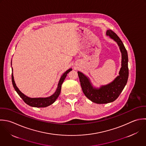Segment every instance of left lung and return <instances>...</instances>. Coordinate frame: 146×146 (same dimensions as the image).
I'll list each match as a JSON object with an SVG mask.
<instances>
[{"label": "left lung", "instance_id": "1", "mask_svg": "<svg viewBox=\"0 0 146 146\" xmlns=\"http://www.w3.org/2000/svg\"><path fill=\"white\" fill-rule=\"evenodd\" d=\"M106 35L117 42L122 53V68L119 73V76L111 83L101 86L100 89H96L92 86L89 80L83 73L78 72L81 86L84 94L92 102L99 104L114 101L124 89L129 77L128 55L122 40L111 29L107 31Z\"/></svg>", "mask_w": 146, "mask_h": 146}]
</instances>
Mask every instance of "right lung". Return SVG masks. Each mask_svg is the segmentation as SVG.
<instances>
[{
	"instance_id": "obj_1",
	"label": "right lung",
	"mask_w": 146,
	"mask_h": 146,
	"mask_svg": "<svg viewBox=\"0 0 146 146\" xmlns=\"http://www.w3.org/2000/svg\"><path fill=\"white\" fill-rule=\"evenodd\" d=\"M12 62V61H11ZM12 70H13L12 68ZM72 70V69H68L67 71H66L61 76L58 84V87L56 91V92L52 95L51 96L46 98H29L25 96L24 94H23L17 88L14 80H13V74H12V82L13 86L15 89V90L16 91L17 94L19 95V96L23 99L24 102L28 105L32 107H35V108H45L47 107L50 105H52L58 98L59 96L60 92H61V85L65 80V78L66 77L67 74Z\"/></svg>"
}]
</instances>
